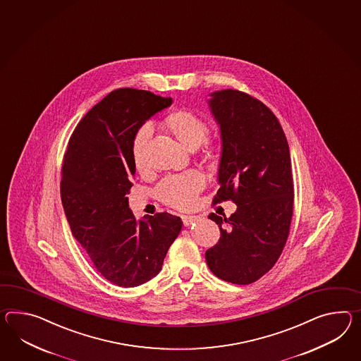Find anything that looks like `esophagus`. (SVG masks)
<instances>
[{
    "mask_svg": "<svg viewBox=\"0 0 361 361\" xmlns=\"http://www.w3.org/2000/svg\"><path fill=\"white\" fill-rule=\"evenodd\" d=\"M198 216H195V215H183L181 216V220H183V224H184L185 227H188V226H190V224H193L195 221H198Z\"/></svg>",
    "mask_w": 361,
    "mask_h": 361,
    "instance_id": "1",
    "label": "esophagus"
}]
</instances>
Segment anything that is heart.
<instances>
[{
    "label": "heart",
    "mask_w": 361,
    "mask_h": 361,
    "mask_svg": "<svg viewBox=\"0 0 361 361\" xmlns=\"http://www.w3.org/2000/svg\"><path fill=\"white\" fill-rule=\"evenodd\" d=\"M164 125L172 132L186 149L198 147L203 159H212L219 151V141L207 137L210 132L207 123L188 109H177L169 114L164 120ZM154 132L149 121L142 123L134 133L132 141V158L137 171L143 172L147 167V149L149 141ZM204 186V177L198 171H186L178 175L164 177L155 188V195L159 201L171 207L185 210L193 206Z\"/></svg>",
    "instance_id": "heart-1"
}]
</instances>
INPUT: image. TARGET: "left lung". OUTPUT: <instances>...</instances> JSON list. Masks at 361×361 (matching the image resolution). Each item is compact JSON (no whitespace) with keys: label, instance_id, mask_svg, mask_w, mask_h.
Instances as JSON below:
<instances>
[{"label":"left lung","instance_id":"left-lung-1","mask_svg":"<svg viewBox=\"0 0 361 361\" xmlns=\"http://www.w3.org/2000/svg\"><path fill=\"white\" fill-rule=\"evenodd\" d=\"M212 97L221 132L220 188L212 204L232 201L238 210L229 218L209 215L219 226L220 238L204 257L220 279L250 284L271 270L290 235V147L278 118L258 99L238 90Z\"/></svg>","mask_w":361,"mask_h":361}]
</instances>
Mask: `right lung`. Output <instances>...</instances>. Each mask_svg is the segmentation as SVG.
I'll use <instances>...</instances> for the list:
<instances>
[{"label": "right lung", "mask_w": 361, "mask_h": 361, "mask_svg": "<svg viewBox=\"0 0 361 361\" xmlns=\"http://www.w3.org/2000/svg\"><path fill=\"white\" fill-rule=\"evenodd\" d=\"M172 104L145 90L118 88L85 116L68 143L61 201L71 233L94 267L118 287H137L158 275L181 220L168 212L137 221L129 210L135 166L134 133Z\"/></svg>", "instance_id": "add662e5"}]
</instances>
